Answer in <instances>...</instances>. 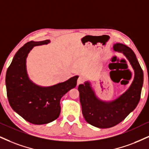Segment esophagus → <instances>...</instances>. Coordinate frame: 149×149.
Returning <instances> with one entry per match:
<instances>
[{"mask_svg":"<svg viewBox=\"0 0 149 149\" xmlns=\"http://www.w3.org/2000/svg\"><path fill=\"white\" fill-rule=\"evenodd\" d=\"M84 82V78L81 77H79L78 79H77V86H79L81 84H83Z\"/></svg>","mask_w":149,"mask_h":149,"instance_id":"esophagus-1","label":"esophagus"}]
</instances>
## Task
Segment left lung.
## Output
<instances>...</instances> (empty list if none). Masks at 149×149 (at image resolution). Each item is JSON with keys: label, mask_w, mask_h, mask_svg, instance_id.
<instances>
[{"label": "left lung", "mask_w": 149, "mask_h": 149, "mask_svg": "<svg viewBox=\"0 0 149 149\" xmlns=\"http://www.w3.org/2000/svg\"><path fill=\"white\" fill-rule=\"evenodd\" d=\"M113 49L126 56L135 72L134 79L128 89L116 100L106 102L95 95L89 81L80 84V102L84 119L88 124L100 128H108L122 122L134 111L140 100L144 74L135 53L129 47L115 43Z\"/></svg>", "instance_id": "obj_1"}]
</instances>
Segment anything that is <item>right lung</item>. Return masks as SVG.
I'll use <instances>...</instances> for the list:
<instances>
[{
    "label": "right lung",
    "mask_w": 149,
    "mask_h": 149,
    "mask_svg": "<svg viewBox=\"0 0 149 149\" xmlns=\"http://www.w3.org/2000/svg\"><path fill=\"white\" fill-rule=\"evenodd\" d=\"M49 40L30 41L18 50L9 66L5 77L7 95L11 107L24 119L34 124H45L60 115V100L77 86L79 76L51 86H40L29 78L26 58L34 46L46 45Z\"/></svg>",
    "instance_id": "right-lung-1"
}]
</instances>
